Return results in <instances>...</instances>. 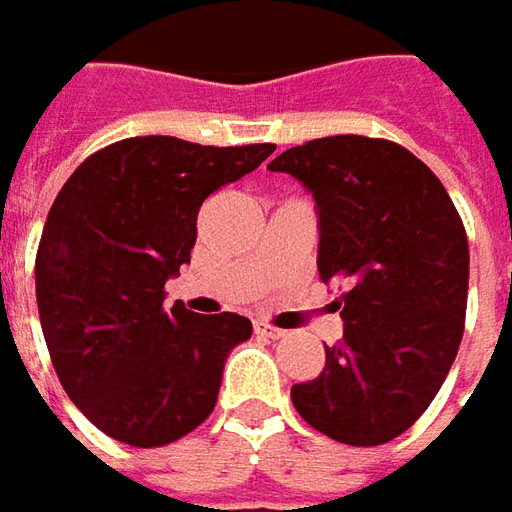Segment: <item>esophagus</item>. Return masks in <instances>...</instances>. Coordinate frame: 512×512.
I'll list each match as a JSON object with an SVG mask.
<instances>
[{"instance_id": "esophagus-1", "label": "esophagus", "mask_w": 512, "mask_h": 512, "mask_svg": "<svg viewBox=\"0 0 512 512\" xmlns=\"http://www.w3.org/2000/svg\"><path fill=\"white\" fill-rule=\"evenodd\" d=\"M253 330H256L259 336H265V339H282V336H285V330H279V327H273V325H265V322H256Z\"/></svg>"}]
</instances>
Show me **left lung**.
Here are the masks:
<instances>
[{
  "label": "left lung",
  "instance_id": "obj_1",
  "mask_svg": "<svg viewBox=\"0 0 512 512\" xmlns=\"http://www.w3.org/2000/svg\"><path fill=\"white\" fill-rule=\"evenodd\" d=\"M319 207V276L342 285V342L290 399L313 430L353 447L402 436L459 353L470 250L439 176L390 139L325 136L276 156Z\"/></svg>",
  "mask_w": 512,
  "mask_h": 512
}]
</instances>
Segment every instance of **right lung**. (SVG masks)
Here are the masks:
<instances>
[{
	"label": "right lung",
	"mask_w": 512,
	"mask_h": 512,
	"mask_svg": "<svg viewBox=\"0 0 512 512\" xmlns=\"http://www.w3.org/2000/svg\"><path fill=\"white\" fill-rule=\"evenodd\" d=\"M273 150L133 136L90 153L53 199L36 250L39 322L70 402L110 439L162 447L213 413L227 353L253 325L165 310V282L190 262L202 202Z\"/></svg>",
	"instance_id": "obj_1"
}]
</instances>
